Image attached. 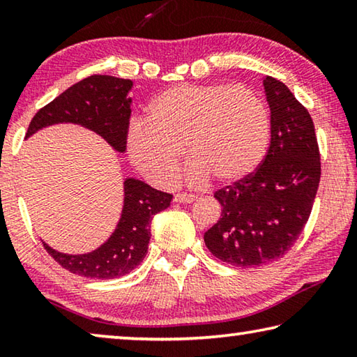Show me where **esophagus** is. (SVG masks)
<instances>
[{
	"label": "esophagus",
	"instance_id": "1",
	"mask_svg": "<svg viewBox=\"0 0 357 357\" xmlns=\"http://www.w3.org/2000/svg\"><path fill=\"white\" fill-rule=\"evenodd\" d=\"M195 200L197 197L192 195V193H176V195H174V202L178 203H192Z\"/></svg>",
	"mask_w": 357,
	"mask_h": 357
}]
</instances>
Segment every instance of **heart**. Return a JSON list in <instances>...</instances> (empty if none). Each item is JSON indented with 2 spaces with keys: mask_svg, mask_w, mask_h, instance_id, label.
<instances>
[{
  "mask_svg": "<svg viewBox=\"0 0 357 357\" xmlns=\"http://www.w3.org/2000/svg\"><path fill=\"white\" fill-rule=\"evenodd\" d=\"M269 112L245 84H176L146 108V119L132 121L128 149L132 162L155 185H172L184 155L187 179L209 176L231 183L255 170L268 148Z\"/></svg>",
  "mask_w": 357,
  "mask_h": 357,
  "instance_id": "b5f03b06",
  "label": "heart"
}]
</instances>
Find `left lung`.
<instances>
[{
  "label": "left lung",
  "instance_id": "left-lung-1",
  "mask_svg": "<svg viewBox=\"0 0 357 357\" xmlns=\"http://www.w3.org/2000/svg\"><path fill=\"white\" fill-rule=\"evenodd\" d=\"M271 144L255 172L215 190L220 219L204 233L215 258L236 268H257L282 258L309 220L321 178L310 113L285 83L266 77Z\"/></svg>",
  "mask_w": 357,
  "mask_h": 357
}]
</instances>
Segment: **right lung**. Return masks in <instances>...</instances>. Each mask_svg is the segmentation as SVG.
<instances>
[{
    "label": "right lung",
    "mask_w": 357,
    "mask_h": 357,
    "mask_svg": "<svg viewBox=\"0 0 357 357\" xmlns=\"http://www.w3.org/2000/svg\"><path fill=\"white\" fill-rule=\"evenodd\" d=\"M130 80L112 75L83 78L42 107L28 126L26 138L47 126L74 123L94 130L123 153L128 140ZM173 195L160 192L138 179L124 181V206L118 227L107 243L94 252L68 255L42 243L55 261L69 273L86 279H118L129 274L146 257L151 238L149 223L170 206Z\"/></svg>",
    "instance_id": "obj_1"
}]
</instances>
